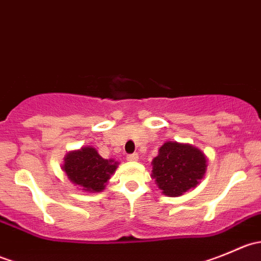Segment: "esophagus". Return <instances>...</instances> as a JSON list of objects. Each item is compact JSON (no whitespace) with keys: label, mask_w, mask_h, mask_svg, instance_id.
I'll use <instances>...</instances> for the list:
<instances>
[{"label":"esophagus","mask_w":261,"mask_h":261,"mask_svg":"<svg viewBox=\"0 0 261 261\" xmlns=\"http://www.w3.org/2000/svg\"><path fill=\"white\" fill-rule=\"evenodd\" d=\"M139 159V154L138 152H134V154H128L127 155V160L128 162H136Z\"/></svg>","instance_id":"34e87169"}]
</instances>
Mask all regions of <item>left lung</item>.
I'll return each instance as SVG.
<instances>
[{
	"mask_svg": "<svg viewBox=\"0 0 261 261\" xmlns=\"http://www.w3.org/2000/svg\"><path fill=\"white\" fill-rule=\"evenodd\" d=\"M206 156L188 144L169 141L152 160V178L165 196H181L194 188L206 172Z\"/></svg>",
	"mask_w": 261,
	"mask_h": 261,
	"instance_id": "left-lung-1",
	"label": "left lung"
}]
</instances>
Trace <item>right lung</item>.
Segmentation results:
<instances>
[{"label":"right lung","instance_id":"obj_1","mask_svg":"<svg viewBox=\"0 0 261 261\" xmlns=\"http://www.w3.org/2000/svg\"><path fill=\"white\" fill-rule=\"evenodd\" d=\"M117 168V162L103 159L96 149L88 146L70 151L65 156L63 170L70 181L84 191L101 192Z\"/></svg>","mask_w":261,"mask_h":261}]
</instances>
